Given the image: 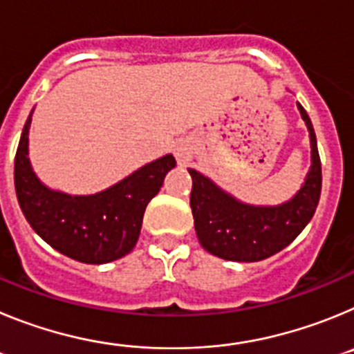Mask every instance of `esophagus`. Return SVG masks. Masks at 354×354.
Instances as JSON below:
<instances>
[{"instance_id": "obj_1", "label": "esophagus", "mask_w": 354, "mask_h": 354, "mask_svg": "<svg viewBox=\"0 0 354 354\" xmlns=\"http://www.w3.org/2000/svg\"><path fill=\"white\" fill-rule=\"evenodd\" d=\"M174 154H175V159H177L180 165H186V162L192 159L193 150L187 142H177L174 147Z\"/></svg>"}]
</instances>
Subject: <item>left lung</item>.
<instances>
[{
  "label": "left lung",
  "instance_id": "obj_1",
  "mask_svg": "<svg viewBox=\"0 0 354 354\" xmlns=\"http://www.w3.org/2000/svg\"><path fill=\"white\" fill-rule=\"evenodd\" d=\"M298 109L310 136L312 162L298 193L283 204H245L209 177L187 168L193 179L189 205L196 236L202 248L216 257L236 262L264 261L289 246L312 220L323 175L312 122L299 102Z\"/></svg>",
  "mask_w": 354,
  "mask_h": 354
}]
</instances>
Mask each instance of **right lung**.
Returning a JSON list of instances; mask_svg holds the SVG:
<instances>
[{"label":"right lung","instance_id":"obj_1","mask_svg":"<svg viewBox=\"0 0 354 354\" xmlns=\"http://www.w3.org/2000/svg\"><path fill=\"white\" fill-rule=\"evenodd\" d=\"M30 117L15 154L14 180L19 205L31 228L56 252L84 264L126 257L142 230L143 212L175 167L171 154L138 168L126 179L93 195H68L37 177L28 158Z\"/></svg>","mask_w":354,"mask_h":354}]
</instances>
